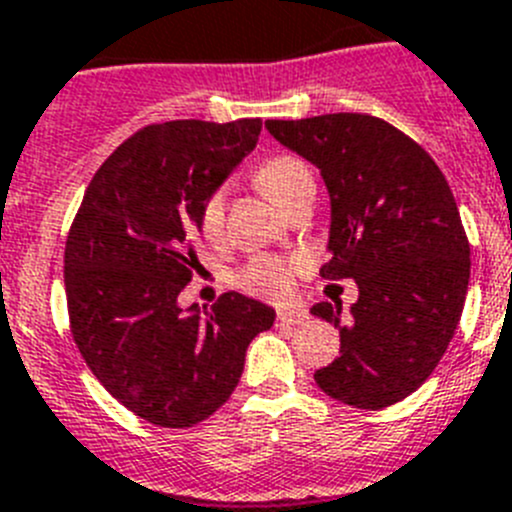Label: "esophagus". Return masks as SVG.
Here are the masks:
<instances>
[{"instance_id":"34e87169","label":"esophagus","mask_w":512,"mask_h":512,"mask_svg":"<svg viewBox=\"0 0 512 512\" xmlns=\"http://www.w3.org/2000/svg\"><path fill=\"white\" fill-rule=\"evenodd\" d=\"M305 312L297 310V307H282V310L277 312V320L279 325H297V323H305Z\"/></svg>"}]
</instances>
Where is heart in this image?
<instances>
[{"instance_id": "b5f03b06", "label": "heart", "mask_w": 512, "mask_h": 512, "mask_svg": "<svg viewBox=\"0 0 512 512\" xmlns=\"http://www.w3.org/2000/svg\"><path fill=\"white\" fill-rule=\"evenodd\" d=\"M253 182L259 184L261 192L269 197L271 202H277L279 207L287 205L300 189L310 187L312 174L300 158L279 153V156L264 158L256 171H253ZM200 230L207 238H215L223 230L225 220V192L215 189L202 200L200 205ZM292 261L277 259V256H256L248 261L246 269L241 271V284L248 287L256 295L264 297H284L292 287Z\"/></svg>"}]
</instances>
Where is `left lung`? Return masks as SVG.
<instances>
[{
  "label": "left lung",
  "mask_w": 512,
  "mask_h": 512,
  "mask_svg": "<svg viewBox=\"0 0 512 512\" xmlns=\"http://www.w3.org/2000/svg\"><path fill=\"white\" fill-rule=\"evenodd\" d=\"M266 130L328 187L320 274L359 287L348 323L341 305H312L341 333V354L315 382L354 408H390L431 377L464 310L469 241L449 182L413 138L372 115L266 120Z\"/></svg>",
  "instance_id": "left-lung-1"
}]
</instances>
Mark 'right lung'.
<instances>
[{
	"label": "right lung",
	"instance_id": "obj_1",
	"mask_svg": "<svg viewBox=\"0 0 512 512\" xmlns=\"http://www.w3.org/2000/svg\"><path fill=\"white\" fill-rule=\"evenodd\" d=\"M261 120H171L112 153L71 225L63 282L71 333L102 387L161 428L210 418L243 374L274 307L225 292L210 310L179 305L192 282L200 205L256 148Z\"/></svg>",
	"mask_w": 512,
	"mask_h": 512
}]
</instances>
